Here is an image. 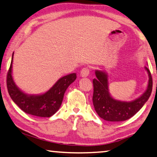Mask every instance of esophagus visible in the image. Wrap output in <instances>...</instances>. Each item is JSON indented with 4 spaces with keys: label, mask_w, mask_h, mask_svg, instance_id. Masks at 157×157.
<instances>
[{
    "label": "esophagus",
    "mask_w": 157,
    "mask_h": 157,
    "mask_svg": "<svg viewBox=\"0 0 157 157\" xmlns=\"http://www.w3.org/2000/svg\"><path fill=\"white\" fill-rule=\"evenodd\" d=\"M91 69L89 67H85V68H83L80 71V75L82 77H87L89 73H90Z\"/></svg>",
    "instance_id": "34e87169"
}]
</instances>
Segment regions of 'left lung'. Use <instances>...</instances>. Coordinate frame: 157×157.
<instances>
[{"label":"left lung","mask_w":157,"mask_h":157,"mask_svg":"<svg viewBox=\"0 0 157 157\" xmlns=\"http://www.w3.org/2000/svg\"><path fill=\"white\" fill-rule=\"evenodd\" d=\"M149 83L146 91L139 98L131 102L114 100L108 92V75L103 72L96 71V78L93 79V104L95 110L101 118L109 121H125L132 117L140 110L151 95L152 90V78L148 68Z\"/></svg>","instance_id":"obj_1"}]
</instances>
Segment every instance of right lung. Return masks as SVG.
Here are the masks:
<instances>
[{
	"instance_id": "obj_1",
	"label": "right lung",
	"mask_w": 157,
	"mask_h": 157,
	"mask_svg": "<svg viewBox=\"0 0 157 157\" xmlns=\"http://www.w3.org/2000/svg\"><path fill=\"white\" fill-rule=\"evenodd\" d=\"M7 74V88L8 93L14 103L24 113L31 115L49 117L55 114L61 105L64 93L69 85L75 80L77 75L72 73L63 77L47 91L39 96H29L17 88L12 77V63Z\"/></svg>"
}]
</instances>
